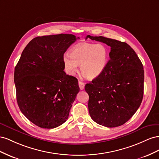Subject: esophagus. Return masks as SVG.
Listing matches in <instances>:
<instances>
[{"instance_id":"esophagus-1","label":"esophagus","mask_w":159,"mask_h":159,"mask_svg":"<svg viewBox=\"0 0 159 159\" xmlns=\"http://www.w3.org/2000/svg\"><path fill=\"white\" fill-rule=\"evenodd\" d=\"M79 85L80 90H83L84 89V83L82 81H79Z\"/></svg>"}]
</instances>
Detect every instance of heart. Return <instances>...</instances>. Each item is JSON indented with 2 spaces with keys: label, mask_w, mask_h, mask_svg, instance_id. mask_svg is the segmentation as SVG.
<instances>
[{
  "label": "heart",
  "mask_w": 159,
  "mask_h": 159,
  "mask_svg": "<svg viewBox=\"0 0 159 159\" xmlns=\"http://www.w3.org/2000/svg\"><path fill=\"white\" fill-rule=\"evenodd\" d=\"M109 54L102 44L82 43L71 50L70 55L63 57V62L67 72L74 75L80 65V70L88 79H94L105 70Z\"/></svg>",
  "instance_id": "heart-1"
}]
</instances>
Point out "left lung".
Segmentation results:
<instances>
[{
  "mask_svg": "<svg viewBox=\"0 0 159 159\" xmlns=\"http://www.w3.org/2000/svg\"><path fill=\"white\" fill-rule=\"evenodd\" d=\"M88 38L111 47L110 59L105 70L84 87L89 96L90 116L107 127L121 126L134 115L142 102L143 64L127 43L101 36L87 35Z\"/></svg>",
  "mask_w": 159,
  "mask_h": 159,
  "instance_id": "1",
  "label": "left lung"
}]
</instances>
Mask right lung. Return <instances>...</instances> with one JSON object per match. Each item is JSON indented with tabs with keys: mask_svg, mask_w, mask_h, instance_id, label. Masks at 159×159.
<instances>
[{
	"mask_svg": "<svg viewBox=\"0 0 159 159\" xmlns=\"http://www.w3.org/2000/svg\"><path fill=\"white\" fill-rule=\"evenodd\" d=\"M77 39L69 34L36 37L26 45L15 67L18 105L40 128L64 123L79 92L78 80L65 73L63 62L64 53Z\"/></svg>",
	"mask_w": 159,
	"mask_h": 159,
	"instance_id": "obj_1",
	"label": "right lung"
}]
</instances>
